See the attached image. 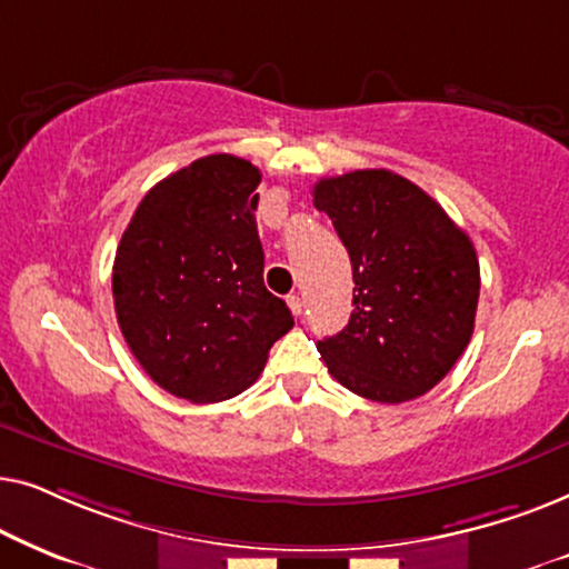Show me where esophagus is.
<instances>
[{"label": "esophagus", "instance_id": "34e87169", "mask_svg": "<svg viewBox=\"0 0 569 569\" xmlns=\"http://www.w3.org/2000/svg\"><path fill=\"white\" fill-rule=\"evenodd\" d=\"M287 306H290L292 316H300V313H302V300H300V295H290V298H287Z\"/></svg>", "mask_w": 569, "mask_h": 569}]
</instances>
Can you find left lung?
Returning a JSON list of instances; mask_svg holds the SVG:
<instances>
[{
	"mask_svg": "<svg viewBox=\"0 0 569 569\" xmlns=\"http://www.w3.org/2000/svg\"><path fill=\"white\" fill-rule=\"evenodd\" d=\"M352 261L349 323L318 341L329 372L380 403L422 396L469 347L479 302L471 238L438 201L391 170H355L313 186Z\"/></svg>",
	"mask_w": 569,
	"mask_h": 569,
	"instance_id": "1",
	"label": "left lung"
}]
</instances>
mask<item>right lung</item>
<instances>
[{"label":"right lung","mask_w":569,"mask_h":569,"mask_svg":"<svg viewBox=\"0 0 569 569\" xmlns=\"http://www.w3.org/2000/svg\"><path fill=\"white\" fill-rule=\"evenodd\" d=\"M259 168L236 154L193 160L139 201L113 261V306L131 355L193 403L246 391L292 313L263 287Z\"/></svg>","instance_id":"obj_1"}]
</instances>
